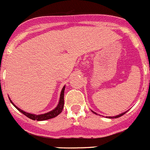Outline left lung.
<instances>
[{"label": "left lung", "mask_w": 150, "mask_h": 150, "mask_svg": "<svg viewBox=\"0 0 150 150\" xmlns=\"http://www.w3.org/2000/svg\"><path fill=\"white\" fill-rule=\"evenodd\" d=\"M92 112H93V111H92ZM123 112V113L120 114V115H117V116H115V117H109V118H112H112H118V117H120L122 116V115H125V114L126 112ZM93 112V113H94V114H96V115H97V114H96V112Z\"/></svg>", "instance_id": "1"}]
</instances>
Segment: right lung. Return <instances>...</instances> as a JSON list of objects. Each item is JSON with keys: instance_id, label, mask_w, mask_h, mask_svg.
I'll return each mask as SVG.
<instances>
[{"instance_id": "add662e5", "label": "right lung", "mask_w": 150, "mask_h": 150, "mask_svg": "<svg viewBox=\"0 0 150 150\" xmlns=\"http://www.w3.org/2000/svg\"><path fill=\"white\" fill-rule=\"evenodd\" d=\"M64 90H65V86L63 87V89H62L61 90L60 100H59V103L58 104H57V107H56L54 109H53L52 111H51V112H47V113H45V114H43V115H33V114L25 112L23 110H22V109H19V108L17 107L14 103H12V101H11L10 99L9 100L10 101H11V103L13 104V106H14L17 110L20 111V112H22L23 115H25V116L28 117L30 118V119L33 120H38V121L47 120L52 119V118L55 117H57V115H60V114L62 112V111H63V106H64Z\"/></svg>"}]
</instances>
